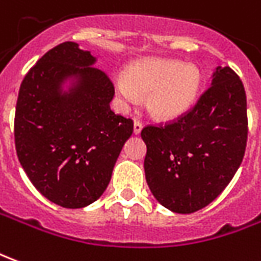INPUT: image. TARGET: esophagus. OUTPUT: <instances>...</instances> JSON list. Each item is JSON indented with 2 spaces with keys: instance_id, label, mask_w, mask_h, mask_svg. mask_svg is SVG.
Instances as JSON below:
<instances>
[{
  "instance_id": "1",
  "label": "esophagus",
  "mask_w": 261,
  "mask_h": 261,
  "mask_svg": "<svg viewBox=\"0 0 261 261\" xmlns=\"http://www.w3.org/2000/svg\"><path fill=\"white\" fill-rule=\"evenodd\" d=\"M142 129H143V125H142V122L135 121V123H134V134L135 135H139L140 132H142Z\"/></svg>"
}]
</instances>
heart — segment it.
<instances>
[{"label": "heart", "mask_w": 261, "mask_h": 261, "mask_svg": "<svg viewBox=\"0 0 261 261\" xmlns=\"http://www.w3.org/2000/svg\"><path fill=\"white\" fill-rule=\"evenodd\" d=\"M201 71L193 64L170 59H145L130 64L126 77H116V92L134 104L138 94H149L146 107L157 119L171 121L191 110L201 91Z\"/></svg>", "instance_id": "1"}]
</instances>
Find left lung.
Here are the masks:
<instances>
[{
  "instance_id": "1",
  "label": "left lung",
  "mask_w": 261,
  "mask_h": 261,
  "mask_svg": "<svg viewBox=\"0 0 261 261\" xmlns=\"http://www.w3.org/2000/svg\"><path fill=\"white\" fill-rule=\"evenodd\" d=\"M145 174L154 198L177 214L211 204L233 178L247 142L245 87L230 67H218L211 87L186 115L146 126Z\"/></svg>"
}]
</instances>
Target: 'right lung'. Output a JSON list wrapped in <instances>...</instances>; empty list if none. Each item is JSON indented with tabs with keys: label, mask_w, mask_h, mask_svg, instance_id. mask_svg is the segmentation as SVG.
Instances as JSON below:
<instances>
[{
	"label": "right lung",
	"mask_w": 261,
	"mask_h": 261,
	"mask_svg": "<svg viewBox=\"0 0 261 261\" xmlns=\"http://www.w3.org/2000/svg\"><path fill=\"white\" fill-rule=\"evenodd\" d=\"M75 42L40 57L22 81L15 110L16 154L43 197L63 208H84L110 184L134 121L116 115L108 75L92 67Z\"/></svg>",
	"instance_id": "1"
}]
</instances>
